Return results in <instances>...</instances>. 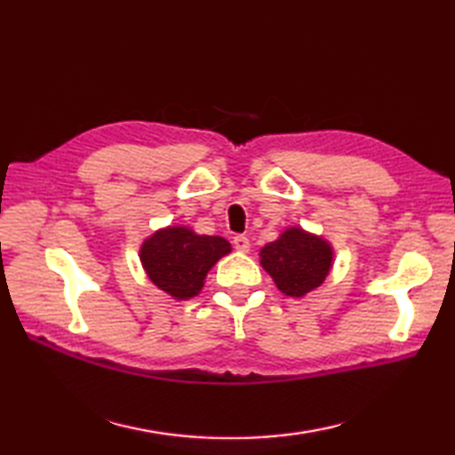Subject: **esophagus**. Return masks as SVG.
Instances as JSON below:
<instances>
[{"label":"esophagus","mask_w":455,"mask_h":455,"mask_svg":"<svg viewBox=\"0 0 455 455\" xmlns=\"http://www.w3.org/2000/svg\"><path fill=\"white\" fill-rule=\"evenodd\" d=\"M233 243H235V248L238 250V252H243V254L250 252V240H248V236L238 235V236H235Z\"/></svg>","instance_id":"34e87169"}]
</instances>
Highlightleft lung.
Listing matches in <instances>:
<instances>
[{
  "label": "left lung",
  "mask_w": 455,
  "mask_h": 455,
  "mask_svg": "<svg viewBox=\"0 0 455 455\" xmlns=\"http://www.w3.org/2000/svg\"><path fill=\"white\" fill-rule=\"evenodd\" d=\"M258 256L279 291L289 297H305L321 287L334 264L332 244L301 227H287Z\"/></svg>",
  "instance_id": "1"
}]
</instances>
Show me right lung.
Segmentation results:
<instances>
[{
    "mask_svg": "<svg viewBox=\"0 0 455 455\" xmlns=\"http://www.w3.org/2000/svg\"><path fill=\"white\" fill-rule=\"evenodd\" d=\"M230 252L233 246L227 238L197 235L186 225H170L142 240L139 258L160 291L176 301H188L201 293L211 267Z\"/></svg>",
    "mask_w": 455,
    "mask_h": 455,
    "instance_id": "obj_1",
    "label": "right lung"
}]
</instances>
